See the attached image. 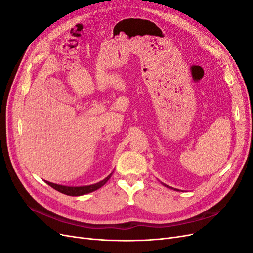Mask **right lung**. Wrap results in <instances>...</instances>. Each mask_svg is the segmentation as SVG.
<instances>
[{"mask_svg":"<svg viewBox=\"0 0 253 253\" xmlns=\"http://www.w3.org/2000/svg\"><path fill=\"white\" fill-rule=\"evenodd\" d=\"M112 174H110L108 177L105 179L99 181L95 185H90V186H84V187H66V186H61V185H56V183H52L49 181H46V183L53 188L55 190L59 191V192L66 194V195H71V196H79V195H83V194H86L89 192H93V191L101 188L103 185H105V182L108 181L111 178Z\"/></svg>","mask_w":253,"mask_h":253,"instance_id":"add662e5","label":"right lung"}]
</instances>
